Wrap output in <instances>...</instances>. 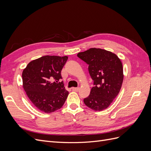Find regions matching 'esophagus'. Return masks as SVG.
Returning <instances> with one entry per match:
<instances>
[{
	"instance_id": "esophagus-1",
	"label": "esophagus",
	"mask_w": 151,
	"mask_h": 151,
	"mask_svg": "<svg viewBox=\"0 0 151 151\" xmlns=\"http://www.w3.org/2000/svg\"><path fill=\"white\" fill-rule=\"evenodd\" d=\"M72 89L74 91H78L79 90V88H72Z\"/></svg>"
}]
</instances>
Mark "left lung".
Instances as JSON below:
<instances>
[{
  "instance_id": "left-lung-1",
  "label": "left lung",
  "mask_w": 151,
  "mask_h": 151,
  "mask_svg": "<svg viewBox=\"0 0 151 151\" xmlns=\"http://www.w3.org/2000/svg\"><path fill=\"white\" fill-rule=\"evenodd\" d=\"M77 57L89 65V74L94 81V86L84 103L94 111L104 110L122 88L124 75L120 59L111 52L96 48L80 52Z\"/></svg>"
}]
</instances>
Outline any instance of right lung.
<instances>
[{
    "label": "right lung",
    "mask_w": 151,
    "mask_h": 151,
    "mask_svg": "<svg viewBox=\"0 0 151 151\" xmlns=\"http://www.w3.org/2000/svg\"><path fill=\"white\" fill-rule=\"evenodd\" d=\"M67 59V56H43L30 62L22 71V87L39 110L50 113L64 104L68 91L58 81Z\"/></svg>",
    "instance_id": "right-lung-1"
}]
</instances>
